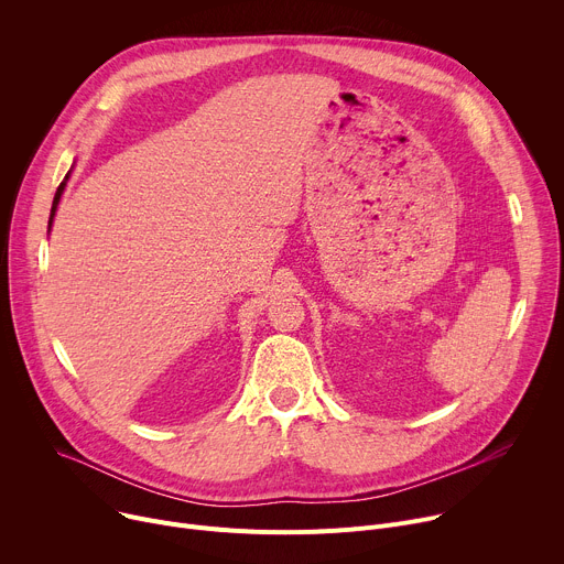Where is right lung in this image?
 Here are the masks:
<instances>
[{
	"mask_svg": "<svg viewBox=\"0 0 564 564\" xmlns=\"http://www.w3.org/2000/svg\"><path fill=\"white\" fill-rule=\"evenodd\" d=\"M74 169V166H72ZM72 169H69V173L65 175V180L61 182V186H58V191H56V197H54V204H51V216H48V231H51V225H54V218H56V212H58V204H61V197H63V193H65V186H67V180H69V175H72Z\"/></svg>",
	"mask_w": 564,
	"mask_h": 564,
	"instance_id": "add662e5",
	"label": "right lung"
}]
</instances>
